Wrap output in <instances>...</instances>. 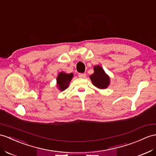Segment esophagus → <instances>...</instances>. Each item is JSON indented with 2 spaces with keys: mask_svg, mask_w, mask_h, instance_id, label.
Instances as JSON below:
<instances>
[{
  "mask_svg": "<svg viewBox=\"0 0 156 156\" xmlns=\"http://www.w3.org/2000/svg\"><path fill=\"white\" fill-rule=\"evenodd\" d=\"M78 76H79V77H80V78H85L86 74L85 73H79Z\"/></svg>",
  "mask_w": 156,
  "mask_h": 156,
  "instance_id": "obj_1",
  "label": "esophagus"
}]
</instances>
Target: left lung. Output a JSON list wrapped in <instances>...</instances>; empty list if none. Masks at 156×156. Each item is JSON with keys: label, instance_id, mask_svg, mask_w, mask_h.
I'll return each mask as SVG.
<instances>
[{"label": "left lung", "instance_id": "obj_1", "mask_svg": "<svg viewBox=\"0 0 156 156\" xmlns=\"http://www.w3.org/2000/svg\"><path fill=\"white\" fill-rule=\"evenodd\" d=\"M94 73L89 76L94 86L100 89H107L111 83L109 76L105 73L102 67L99 66H94Z\"/></svg>", "mask_w": 156, "mask_h": 156}]
</instances>
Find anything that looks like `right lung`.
<instances>
[{
  "label": "right lung",
  "instance_id": "right-lung-1",
  "mask_svg": "<svg viewBox=\"0 0 156 156\" xmlns=\"http://www.w3.org/2000/svg\"><path fill=\"white\" fill-rule=\"evenodd\" d=\"M73 77V73H66L64 72H60L57 77V85L58 89L63 91L69 87L71 79Z\"/></svg>",
  "mask_w": 156,
  "mask_h": 156
}]
</instances>
